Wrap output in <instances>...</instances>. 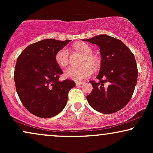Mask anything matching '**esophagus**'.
I'll return each instance as SVG.
<instances>
[{
    "label": "esophagus",
    "instance_id": "34e87169",
    "mask_svg": "<svg viewBox=\"0 0 153 153\" xmlns=\"http://www.w3.org/2000/svg\"><path fill=\"white\" fill-rule=\"evenodd\" d=\"M84 82H82V81H76L75 82V85H76V86H80V85H81L82 84H83Z\"/></svg>",
    "mask_w": 153,
    "mask_h": 153
}]
</instances>
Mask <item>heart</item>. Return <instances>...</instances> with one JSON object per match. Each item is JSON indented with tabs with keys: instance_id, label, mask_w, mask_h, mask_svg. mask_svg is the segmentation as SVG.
Returning a JSON list of instances; mask_svg holds the SVG:
<instances>
[{
	"instance_id": "1",
	"label": "heart",
	"mask_w": 153,
	"mask_h": 153,
	"mask_svg": "<svg viewBox=\"0 0 153 153\" xmlns=\"http://www.w3.org/2000/svg\"><path fill=\"white\" fill-rule=\"evenodd\" d=\"M73 48L83 54V57L80 61V64L82 65L70 67L65 71V75L68 78L74 80L75 81H80L85 80L92 75V68L94 71L99 69L101 66V60L99 57L93 54V49L86 43L75 44L73 45ZM54 60L61 68L68 65L69 62V52L68 49L64 47L57 51L54 56Z\"/></svg>"
}]
</instances>
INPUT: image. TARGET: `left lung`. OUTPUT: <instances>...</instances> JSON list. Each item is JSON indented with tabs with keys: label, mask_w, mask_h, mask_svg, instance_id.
I'll list each match as a JSON object with an SVG mask.
<instances>
[{
	"label": "left lung",
	"mask_w": 153,
	"mask_h": 153,
	"mask_svg": "<svg viewBox=\"0 0 153 153\" xmlns=\"http://www.w3.org/2000/svg\"><path fill=\"white\" fill-rule=\"evenodd\" d=\"M100 47L101 69L98 81L90 80L93 90L86 96L90 106L103 114H113L129 103L137 81L134 56L121 40L101 34L85 39Z\"/></svg>",
	"instance_id": "left-lung-1"
}]
</instances>
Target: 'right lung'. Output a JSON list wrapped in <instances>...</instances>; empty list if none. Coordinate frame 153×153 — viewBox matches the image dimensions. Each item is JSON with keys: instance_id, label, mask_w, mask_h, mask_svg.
Returning <instances> with one entry per match:
<instances>
[{"instance_id": "1", "label": "right lung", "mask_w": 153, "mask_h": 153, "mask_svg": "<svg viewBox=\"0 0 153 153\" xmlns=\"http://www.w3.org/2000/svg\"><path fill=\"white\" fill-rule=\"evenodd\" d=\"M69 42L43 39L29 45L17 58L13 75L17 94L26 109L40 118L62 111L75 86L71 80L59 81L63 72L54 60L57 51Z\"/></svg>"}]
</instances>
